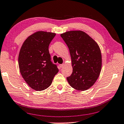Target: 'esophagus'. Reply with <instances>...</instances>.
Instances as JSON below:
<instances>
[{
  "label": "esophagus",
  "mask_w": 124,
  "mask_h": 124,
  "mask_svg": "<svg viewBox=\"0 0 124 124\" xmlns=\"http://www.w3.org/2000/svg\"><path fill=\"white\" fill-rule=\"evenodd\" d=\"M64 66V64H60V65H59V67H60V68H63Z\"/></svg>",
  "instance_id": "esophagus-1"
}]
</instances>
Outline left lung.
Segmentation results:
<instances>
[{"label": "left lung", "mask_w": 124, "mask_h": 124, "mask_svg": "<svg viewBox=\"0 0 124 124\" xmlns=\"http://www.w3.org/2000/svg\"><path fill=\"white\" fill-rule=\"evenodd\" d=\"M69 49L73 73L67 77L70 86L78 90L90 88L98 79L101 70V53L98 44L81 30L69 31L60 35Z\"/></svg>", "instance_id": "1"}]
</instances>
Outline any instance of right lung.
Returning <instances> with one entry per match:
<instances>
[{"instance_id": "obj_1", "label": "right lung", "mask_w": 124, "mask_h": 124, "mask_svg": "<svg viewBox=\"0 0 124 124\" xmlns=\"http://www.w3.org/2000/svg\"><path fill=\"white\" fill-rule=\"evenodd\" d=\"M56 34L39 31L29 36L23 44L19 54L20 72L34 90L41 91L51 84L58 73L56 65L51 62L49 46Z\"/></svg>"}]
</instances>
